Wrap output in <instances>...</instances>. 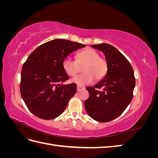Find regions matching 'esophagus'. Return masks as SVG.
<instances>
[{
  "label": "esophagus",
  "mask_w": 158,
  "mask_h": 158,
  "mask_svg": "<svg viewBox=\"0 0 158 158\" xmlns=\"http://www.w3.org/2000/svg\"><path fill=\"white\" fill-rule=\"evenodd\" d=\"M84 89V88L78 85V86H77V92H80V91H81L82 89Z\"/></svg>",
  "instance_id": "obj_1"
}]
</instances>
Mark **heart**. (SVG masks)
Returning a JSON list of instances; mask_svg holds the SVG:
<instances>
[{
  "label": "heart",
  "instance_id": "b5f03b06",
  "mask_svg": "<svg viewBox=\"0 0 158 158\" xmlns=\"http://www.w3.org/2000/svg\"><path fill=\"white\" fill-rule=\"evenodd\" d=\"M82 66L81 74L71 80L78 85H85L95 81L102 80L106 75L108 66L106 59L100 57L99 52L92 48H86L78 52L75 61L66 58L63 60L62 66L65 73L69 76H74L78 73L79 66Z\"/></svg>",
  "mask_w": 158,
  "mask_h": 158
}]
</instances>
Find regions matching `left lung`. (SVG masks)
I'll use <instances>...</instances> for the list:
<instances>
[{
  "mask_svg": "<svg viewBox=\"0 0 158 158\" xmlns=\"http://www.w3.org/2000/svg\"><path fill=\"white\" fill-rule=\"evenodd\" d=\"M106 56L108 69L104 78L94 87H88L89 98L84 102L89 117L101 123L120 116L132 101L135 78L131 64L115 47L102 44L91 45Z\"/></svg>",
  "mask_w": 158,
  "mask_h": 158,
  "instance_id": "8db88e82",
  "label": "left lung"
}]
</instances>
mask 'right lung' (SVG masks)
<instances>
[{"label": "right lung", "mask_w": 158, "mask_h": 158, "mask_svg": "<svg viewBox=\"0 0 158 158\" xmlns=\"http://www.w3.org/2000/svg\"><path fill=\"white\" fill-rule=\"evenodd\" d=\"M85 45L56 39L41 45L23 64L20 94L27 107L34 115L45 120L63 113L76 92V84H63L69 79L62 63L72 52Z\"/></svg>", "instance_id": "obj_1"}]
</instances>
